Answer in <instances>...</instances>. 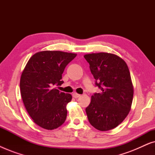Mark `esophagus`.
Returning a JSON list of instances; mask_svg holds the SVG:
<instances>
[{
  "label": "esophagus",
  "instance_id": "34e87169",
  "mask_svg": "<svg viewBox=\"0 0 155 155\" xmlns=\"http://www.w3.org/2000/svg\"><path fill=\"white\" fill-rule=\"evenodd\" d=\"M73 97H74V98H78V97H80V94L75 92V93H73Z\"/></svg>",
  "mask_w": 155,
  "mask_h": 155
}]
</instances>
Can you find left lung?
<instances>
[{
  "instance_id": "1",
  "label": "left lung",
  "mask_w": 155,
  "mask_h": 155,
  "mask_svg": "<svg viewBox=\"0 0 155 155\" xmlns=\"http://www.w3.org/2000/svg\"><path fill=\"white\" fill-rule=\"evenodd\" d=\"M90 64L95 85L101 90L92 95L85 111L89 122L99 130H111L129 113L133 97L130 74L126 62L109 53L84 56Z\"/></svg>"
}]
</instances>
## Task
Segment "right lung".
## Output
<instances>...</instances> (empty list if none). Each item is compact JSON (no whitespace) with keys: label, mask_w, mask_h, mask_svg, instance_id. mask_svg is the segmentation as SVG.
<instances>
[{"label":"right lung","mask_w":155,"mask_h":155,"mask_svg":"<svg viewBox=\"0 0 155 155\" xmlns=\"http://www.w3.org/2000/svg\"><path fill=\"white\" fill-rule=\"evenodd\" d=\"M77 54L44 51L29 58L20 78V93L29 115L38 126L47 130L61 126L67 116L70 94L57 90L63 83L62 74Z\"/></svg>","instance_id":"right-lung-1"}]
</instances>
